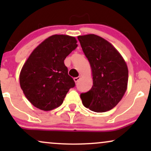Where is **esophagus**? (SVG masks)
I'll return each mask as SVG.
<instances>
[{
    "label": "esophagus",
    "mask_w": 151,
    "mask_h": 151,
    "mask_svg": "<svg viewBox=\"0 0 151 151\" xmlns=\"http://www.w3.org/2000/svg\"><path fill=\"white\" fill-rule=\"evenodd\" d=\"M79 79H80V77H75V78H74V81H75L76 83H77V81L79 80Z\"/></svg>",
    "instance_id": "1"
}]
</instances>
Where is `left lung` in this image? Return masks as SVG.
<instances>
[{"label":"left lung","mask_w":151,"mask_h":151,"mask_svg":"<svg viewBox=\"0 0 151 151\" xmlns=\"http://www.w3.org/2000/svg\"><path fill=\"white\" fill-rule=\"evenodd\" d=\"M77 38L93 77L91 89L80 95L83 105L98 113L111 110L127 89L129 70L126 62L110 42L99 36L89 34Z\"/></svg>","instance_id":"left-lung-1"}]
</instances>
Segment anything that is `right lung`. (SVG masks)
Wrapping results in <instances>:
<instances>
[{
  "label": "right lung",
  "instance_id": "add662e5",
  "mask_svg": "<svg viewBox=\"0 0 151 151\" xmlns=\"http://www.w3.org/2000/svg\"><path fill=\"white\" fill-rule=\"evenodd\" d=\"M74 37L54 35L30 54L20 74V87L36 108L50 111L59 107L75 86L64 60L77 48Z\"/></svg>",
  "mask_w": 151,
  "mask_h": 151
}]
</instances>
